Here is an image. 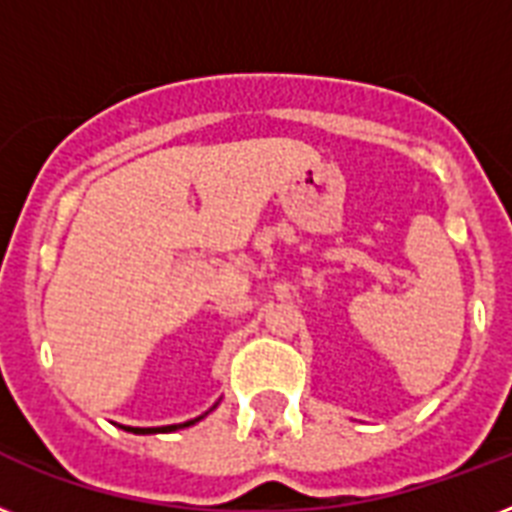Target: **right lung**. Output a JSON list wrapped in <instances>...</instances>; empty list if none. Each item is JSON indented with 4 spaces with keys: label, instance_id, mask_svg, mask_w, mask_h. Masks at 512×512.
Wrapping results in <instances>:
<instances>
[{
    "label": "right lung",
    "instance_id": "obj_1",
    "mask_svg": "<svg viewBox=\"0 0 512 512\" xmlns=\"http://www.w3.org/2000/svg\"><path fill=\"white\" fill-rule=\"evenodd\" d=\"M215 406H217V404H215ZM215 406H212V409H215ZM212 409H209V412H212ZM209 412L199 414V417H196V420L180 422V425H162V428H132V425H119V428L127 430V433H135V436H154V433H172V430L191 428V425H196V422H199V420H204V417H207Z\"/></svg>",
    "mask_w": 512,
    "mask_h": 512
}]
</instances>
